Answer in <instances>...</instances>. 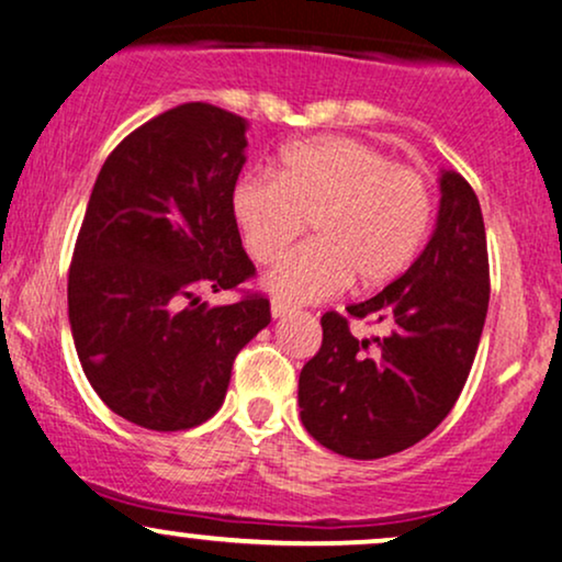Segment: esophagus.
Segmentation results:
<instances>
[{"label": "esophagus", "mask_w": 562, "mask_h": 562, "mask_svg": "<svg viewBox=\"0 0 562 562\" xmlns=\"http://www.w3.org/2000/svg\"><path fill=\"white\" fill-rule=\"evenodd\" d=\"M270 315H273V318H286V315H292V307H289L286 302L273 300L270 302Z\"/></svg>", "instance_id": "34e87169"}]
</instances>
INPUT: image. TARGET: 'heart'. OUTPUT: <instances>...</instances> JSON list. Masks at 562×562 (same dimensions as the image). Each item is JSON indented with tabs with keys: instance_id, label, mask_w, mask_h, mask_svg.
<instances>
[{
	"instance_id": "heart-1",
	"label": "heart",
	"mask_w": 562,
	"mask_h": 562,
	"mask_svg": "<svg viewBox=\"0 0 562 562\" xmlns=\"http://www.w3.org/2000/svg\"><path fill=\"white\" fill-rule=\"evenodd\" d=\"M231 215L255 262L279 260L266 276L276 300L302 305L339 294L349 281L384 286L405 273L431 226L424 176L394 165L384 149L349 136L296 142L281 151L276 176L249 173L231 191Z\"/></svg>"
}]
</instances>
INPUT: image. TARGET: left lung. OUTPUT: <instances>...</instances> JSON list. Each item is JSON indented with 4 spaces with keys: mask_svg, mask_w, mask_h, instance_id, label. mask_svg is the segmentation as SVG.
Segmentation results:
<instances>
[{
    "mask_svg": "<svg viewBox=\"0 0 562 562\" xmlns=\"http://www.w3.org/2000/svg\"><path fill=\"white\" fill-rule=\"evenodd\" d=\"M431 239L397 281L352 318L384 323L389 334H349L347 318H321L323 345L300 373L307 434L355 460L402 452L437 428L463 392L490 307V257L481 204L454 170L439 173Z\"/></svg>",
    "mask_w": 562,
    "mask_h": 562,
    "instance_id": "left-lung-1",
    "label": "left lung"
}]
</instances>
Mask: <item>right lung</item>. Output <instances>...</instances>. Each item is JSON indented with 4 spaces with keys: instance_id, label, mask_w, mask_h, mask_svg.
I'll list each match as a JSON object with an SVG mask.
<instances>
[{
    "instance_id": "1",
    "label": "right lung",
    "mask_w": 562,
    "mask_h": 562,
    "mask_svg": "<svg viewBox=\"0 0 562 562\" xmlns=\"http://www.w3.org/2000/svg\"><path fill=\"white\" fill-rule=\"evenodd\" d=\"M247 128L213 104H178L112 149L86 204L68 276L72 341L99 400L142 428L213 418L234 358L270 323L260 294L200 296L255 273L231 215Z\"/></svg>"
}]
</instances>
